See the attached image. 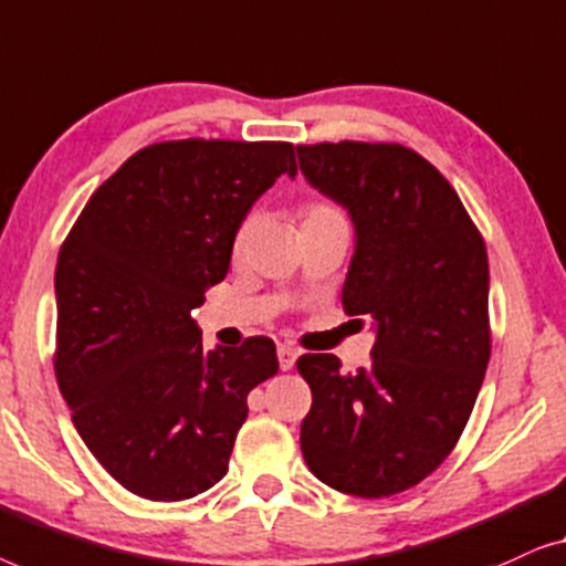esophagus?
<instances>
[{
    "mask_svg": "<svg viewBox=\"0 0 566 566\" xmlns=\"http://www.w3.org/2000/svg\"><path fill=\"white\" fill-rule=\"evenodd\" d=\"M276 356H280V369L286 371V369H292V366H294V359H297V352H294L292 346H280V348H276Z\"/></svg>",
    "mask_w": 566,
    "mask_h": 566,
    "instance_id": "esophagus-1",
    "label": "esophagus"
}]
</instances>
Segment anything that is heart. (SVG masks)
<instances>
[{
    "instance_id": "b5f03b06",
    "label": "heart",
    "mask_w": 566,
    "mask_h": 566,
    "mask_svg": "<svg viewBox=\"0 0 566 566\" xmlns=\"http://www.w3.org/2000/svg\"><path fill=\"white\" fill-rule=\"evenodd\" d=\"M328 218H344L340 210L336 205L325 202V200H313L302 207V222H313V220H328ZM251 233H253V220L245 218L241 226L235 228L233 233V241H230V256L233 261H241L245 249H249V241H251Z\"/></svg>"
}]
</instances>
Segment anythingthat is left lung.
I'll return each instance as SVG.
<instances>
[{"instance_id":"8db88e82","label":"left lung","mask_w":566,"mask_h":566,"mask_svg":"<svg viewBox=\"0 0 566 566\" xmlns=\"http://www.w3.org/2000/svg\"><path fill=\"white\" fill-rule=\"evenodd\" d=\"M305 179L354 220L344 310L371 317V364L305 354L300 443L310 472L356 497L416 488L457 446L490 361V266L443 174L400 143L297 146Z\"/></svg>"}]
</instances>
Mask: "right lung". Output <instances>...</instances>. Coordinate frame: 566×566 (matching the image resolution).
Masks as SVG:
<instances>
[{
	"label": "right lung",
	"instance_id": "add662e5",
	"mask_svg": "<svg viewBox=\"0 0 566 566\" xmlns=\"http://www.w3.org/2000/svg\"><path fill=\"white\" fill-rule=\"evenodd\" d=\"M280 140H169L90 197L55 264V379L78 436L133 495L177 503L228 472L272 338L202 352L192 310L226 280L230 241L276 177Z\"/></svg>",
	"mask_w": 566,
	"mask_h": 566
}]
</instances>
